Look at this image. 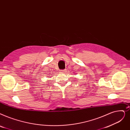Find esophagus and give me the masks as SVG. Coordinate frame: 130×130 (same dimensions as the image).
<instances>
[{"label": "esophagus", "mask_w": 130, "mask_h": 130, "mask_svg": "<svg viewBox=\"0 0 130 130\" xmlns=\"http://www.w3.org/2000/svg\"><path fill=\"white\" fill-rule=\"evenodd\" d=\"M66 70H60V71L61 72H62V73H64V72H66Z\"/></svg>", "instance_id": "obj_1"}]
</instances>
